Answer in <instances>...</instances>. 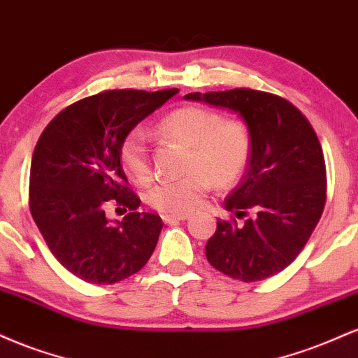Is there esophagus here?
I'll use <instances>...</instances> for the list:
<instances>
[{
    "label": "esophagus",
    "instance_id": "1",
    "mask_svg": "<svg viewBox=\"0 0 358 358\" xmlns=\"http://www.w3.org/2000/svg\"><path fill=\"white\" fill-rule=\"evenodd\" d=\"M188 213H163L162 219L163 222H171V220H187L188 219Z\"/></svg>",
    "mask_w": 358,
    "mask_h": 358
}]
</instances>
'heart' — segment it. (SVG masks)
I'll use <instances>...</instances> for the list:
<instances>
[{"label": "heart", "instance_id": "heart-1", "mask_svg": "<svg viewBox=\"0 0 358 358\" xmlns=\"http://www.w3.org/2000/svg\"><path fill=\"white\" fill-rule=\"evenodd\" d=\"M162 138L187 148L183 178L165 180L148 192V203L165 213L190 212L202 203L210 182L231 187L239 180L249 159L250 139L239 121H224L219 113L200 106L180 108L156 126ZM121 166L136 185L151 182L150 150L145 133L133 129L119 150Z\"/></svg>", "mask_w": 358, "mask_h": 358}]
</instances>
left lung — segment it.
<instances>
[{
  "mask_svg": "<svg viewBox=\"0 0 358 358\" xmlns=\"http://www.w3.org/2000/svg\"><path fill=\"white\" fill-rule=\"evenodd\" d=\"M187 101L205 102L239 114L250 139L248 170L225 200L237 222H217L205 245L208 262L244 282L281 273L305 248L327 200L322 146L308 119L291 102L252 89L192 92Z\"/></svg>",
  "mask_w": 358,
  "mask_h": 358,
  "instance_id": "obj_1",
  "label": "left lung"
}]
</instances>
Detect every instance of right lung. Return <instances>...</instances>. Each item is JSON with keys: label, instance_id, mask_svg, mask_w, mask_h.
<instances>
[{"label": "right lung", "instance_id": "obj_1", "mask_svg": "<svg viewBox=\"0 0 358 358\" xmlns=\"http://www.w3.org/2000/svg\"><path fill=\"white\" fill-rule=\"evenodd\" d=\"M178 89L106 90L73 102L52 119L36 143L30 168V210L52 254L92 285L136 274L151 257L163 222L136 212L119 150L138 122ZM116 199L131 212L122 222L105 217Z\"/></svg>", "mask_w": 358, "mask_h": 358}]
</instances>
